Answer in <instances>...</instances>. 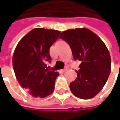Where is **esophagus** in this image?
<instances>
[{
    "instance_id": "obj_1",
    "label": "esophagus",
    "mask_w": 120,
    "mask_h": 120,
    "mask_svg": "<svg viewBox=\"0 0 120 120\" xmlns=\"http://www.w3.org/2000/svg\"><path fill=\"white\" fill-rule=\"evenodd\" d=\"M67 69H67V67H64V68L63 69H62V71L63 72H65V71H67Z\"/></svg>"
}]
</instances>
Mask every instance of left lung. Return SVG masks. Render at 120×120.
I'll list each match as a JSON object with an SVG mask.
<instances>
[{
	"instance_id": "8db88e82",
	"label": "left lung",
	"mask_w": 120,
	"mask_h": 120,
	"mask_svg": "<svg viewBox=\"0 0 120 120\" xmlns=\"http://www.w3.org/2000/svg\"><path fill=\"white\" fill-rule=\"evenodd\" d=\"M60 38L68 43L74 60L81 62L76 79L69 85L72 94L82 99L93 98L102 90L110 74L111 58L106 44L85 28L65 30Z\"/></svg>"
}]
</instances>
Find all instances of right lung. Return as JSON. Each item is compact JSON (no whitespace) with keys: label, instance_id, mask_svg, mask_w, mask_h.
Instances as JSON below:
<instances>
[{"label":"right lung","instance_id":"right-lung-1","mask_svg":"<svg viewBox=\"0 0 120 120\" xmlns=\"http://www.w3.org/2000/svg\"><path fill=\"white\" fill-rule=\"evenodd\" d=\"M60 31L34 28L18 43L12 57L16 78L22 88L34 97L44 98L53 93L59 73L49 71L46 61L51 59L50 47Z\"/></svg>","mask_w":120,"mask_h":120}]
</instances>
